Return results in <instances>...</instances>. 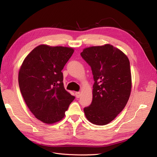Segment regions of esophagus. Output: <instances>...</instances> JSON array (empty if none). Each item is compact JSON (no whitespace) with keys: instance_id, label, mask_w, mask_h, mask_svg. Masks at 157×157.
Returning <instances> with one entry per match:
<instances>
[{"instance_id":"esophagus-1","label":"esophagus","mask_w":157,"mask_h":157,"mask_svg":"<svg viewBox=\"0 0 157 157\" xmlns=\"http://www.w3.org/2000/svg\"><path fill=\"white\" fill-rule=\"evenodd\" d=\"M75 96H76V97H77V98H80V92H75Z\"/></svg>"}]
</instances>
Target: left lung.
Returning <instances> with one entry per match:
<instances>
[{"mask_svg": "<svg viewBox=\"0 0 157 157\" xmlns=\"http://www.w3.org/2000/svg\"><path fill=\"white\" fill-rule=\"evenodd\" d=\"M80 55L91 67L94 80L92 101L84 108V114L94 124H107L129 99L132 88L129 59L110 44L89 47Z\"/></svg>", "mask_w": 157, "mask_h": 157, "instance_id": "left-lung-1", "label": "left lung"}]
</instances>
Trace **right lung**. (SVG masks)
Segmentation results:
<instances>
[{
  "mask_svg": "<svg viewBox=\"0 0 157 157\" xmlns=\"http://www.w3.org/2000/svg\"><path fill=\"white\" fill-rule=\"evenodd\" d=\"M68 47L38 46L19 71V86L28 108L37 119L53 124L65 116L75 97L64 88L61 72L73 55Z\"/></svg>",
  "mask_w": 157,
  "mask_h": 157,
  "instance_id": "1",
  "label": "right lung"
}]
</instances>
